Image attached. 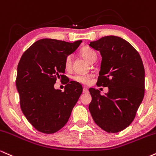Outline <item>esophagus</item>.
Wrapping results in <instances>:
<instances>
[{
	"label": "esophagus",
	"mask_w": 156,
	"mask_h": 156,
	"mask_svg": "<svg viewBox=\"0 0 156 156\" xmlns=\"http://www.w3.org/2000/svg\"><path fill=\"white\" fill-rule=\"evenodd\" d=\"M82 91H83L84 93H88V89H87V87H84L83 90Z\"/></svg>",
	"instance_id": "34e87169"
}]
</instances>
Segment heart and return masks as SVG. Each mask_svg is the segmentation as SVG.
Returning <instances> with one entry per match:
<instances>
[{
	"mask_svg": "<svg viewBox=\"0 0 156 156\" xmlns=\"http://www.w3.org/2000/svg\"><path fill=\"white\" fill-rule=\"evenodd\" d=\"M80 53H81L82 56L90 63H93L97 58V52L90 47H84L80 50ZM64 64H65L66 69H71V65H72V56L71 55H69L66 57ZM93 77V75L91 74H76L72 76V80L78 83L87 85L90 83Z\"/></svg>",
	"mask_w": 156,
	"mask_h": 156,
	"instance_id": "heart-1",
	"label": "heart"
}]
</instances>
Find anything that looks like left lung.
I'll use <instances>...</instances> for the list:
<instances>
[{"label":"left lung","instance_id":"obj_1","mask_svg":"<svg viewBox=\"0 0 156 156\" xmlns=\"http://www.w3.org/2000/svg\"><path fill=\"white\" fill-rule=\"evenodd\" d=\"M102 57L97 85L108 87L101 96L90 88L89 110L95 122L108 133L121 131L132 122L144 95V68L139 52L123 38L107 36L89 44Z\"/></svg>","mask_w":156,"mask_h":156}]
</instances>
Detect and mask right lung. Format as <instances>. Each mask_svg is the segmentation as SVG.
Masks as SVG:
<instances>
[{"mask_svg":"<svg viewBox=\"0 0 156 156\" xmlns=\"http://www.w3.org/2000/svg\"><path fill=\"white\" fill-rule=\"evenodd\" d=\"M82 41L43 38L31 45L20 58L16 79L20 107L40 132L53 133L62 129L82 94V85L74 81L66 82L63 92L54 88L57 79L63 80L66 76L63 75L66 57Z\"/></svg>","mask_w":156,"mask_h":156,"instance_id":"1","label":"right lung"}]
</instances>
